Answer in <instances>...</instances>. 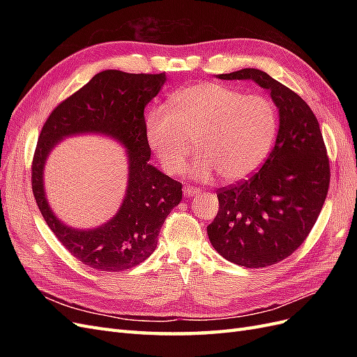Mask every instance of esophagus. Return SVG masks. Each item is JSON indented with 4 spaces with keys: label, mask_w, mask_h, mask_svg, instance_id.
<instances>
[{
    "label": "esophagus",
    "mask_w": 357,
    "mask_h": 357,
    "mask_svg": "<svg viewBox=\"0 0 357 357\" xmlns=\"http://www.w3.org/2000/svg\"><path fill=\"white\" fill-rule=\"evenodd\" d=\"M183 192H185V195H186L188 198H190V197H195V195H198V193H199V189H197V188H192V186H186L185 189H183Z\"/></svg>",
    "instance_id": "34e87169"
}]
</instances>
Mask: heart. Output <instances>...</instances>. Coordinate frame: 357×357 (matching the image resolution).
I'll list each match as a JSON object with an SVG mask.
<instances>
[{"label":"heart","instance_id":"b5f03b06","mask_svg":"<svg viewBox=\"0 0 357 357\" xmlns=\"http://www.w3.org/2000/svg\"><path fill=\"white\" fill-rule=\"evenodd\" d=\"M278 117L262 95H244L229 86L197 83L171 95L169 109L147 114L146 139L168 174H178L192 153L199 152L189 176L208 181H241L256 172L271 152Z\"/></svg>","mask_w":357,"mask_h":357}]
</instances>
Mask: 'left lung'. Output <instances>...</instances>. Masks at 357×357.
<instances>
[{
    "instance_id": "1",
    "label": "left lung",
    "mask_w": 357,
    "mask_h": 357,
    "mask_svg": "<svg viewBox=\"0 0 357 357\" xmlns=\"http://www.w3.org/2000/svg\"><path fill=\"white\" fill-rule=\"evenodd\" d=\"M220 80H252L278 110L274 149L255 176L218 192L219 213L207 226L211 245L226 261L264 268L304 243L325 204L329 159L314 113L298 93L265 71L244 68Z\"/></svg>"
}]
</instances>
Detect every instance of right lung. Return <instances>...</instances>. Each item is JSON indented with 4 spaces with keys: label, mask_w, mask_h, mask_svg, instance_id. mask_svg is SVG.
<instances>
[{
    "label": "right lung",
    "mask_w": 357,
    "mask_h": 357,
    "mask_svg": "<svg viewBox=\"0 0 357 357\" xmlns=\"http://www.w3.org/2000/svg\"><path fill=\"white\" fill-rule=\"evenodd\" d=\"M167 82L165 73L129 74L105 70L52 112L32 160V192L56 238L80 262L98 271L121 273L155 252L158 235L171 210L181 201V183L150 164L144 107ZM102 135L127 150L128 181L118 213L105 224L79 230L63 224L51 210L44 188L48 155L62 139Z\"/></svg>",
    "instance_id": "obj_1"
}]
</instances>
